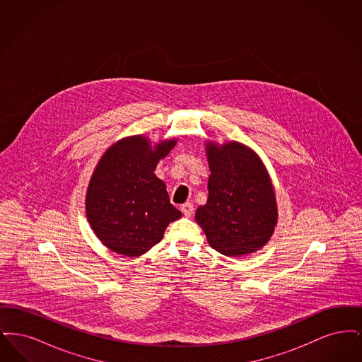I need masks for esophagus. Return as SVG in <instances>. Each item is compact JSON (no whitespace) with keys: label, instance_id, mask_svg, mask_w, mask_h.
I'll return each instance as SVG.
<instances>
[{"label":"esophagus","instance_id":"1","mask_svg":"<svg viewBox=\"0 0 362 362\" xmlns=\"http://www.w3.org/2000/svg\"><path fill=\"white\" fill-rule=\"evenodd\" d=\"M182 211H183V214L186 216V217H191L192 216V213H194V205L191 204V202H186L185 205H182Z\"/></svg>","mask_w":362,"mask_h":362}]
</instances>
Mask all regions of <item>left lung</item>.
Returning <instances> with one entry per match:
<instances>
[{
    "label": "left lung",
    "instance_id": "obj_1",
    "mask_svg": "<svg viewBox=\"0 0 362 362\" xmlns=\"http://www.w3.org/2000/svg\"><path fill=\"white\" fill-rule=\"evenodd\" d=\"M206 205L195 213L209 244L226 257H241L263 247L276 224L274 189L260 158L247 146L210 142Z\"/></svg>",
    "mask_w": 362,
    "mask_h": 362
}]
</instances>
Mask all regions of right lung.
<instances>
[{"label":"right lung","instance_id":"right-lung-1","mask_svg":"<svg viewBox=\"0 0 362 362\" xmlns=\"http://www.w3.org/2000/svg\"><path fill=\"white\" fill-rule=\"evenodd\" d=\"M173 145L175 141H165L153 151L146 138H126L100 158L86 192V217L110 250L126 257L142 255L182 216L153 173Z\"/></svg>","mask_w":362,"mask_h":362}]
</instances>
